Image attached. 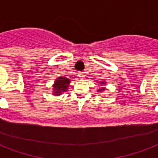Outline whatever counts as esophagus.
Masks as SVG:
<instances>
[{"label":"esophagus","mask_w":158,"mask_h":158,"mask_svg":"<svg viewBox=\"0 0 158 158\" xmlns=\"http://www.w3.org/2000/svg\"><path fill=\"white\" fill-rule=\"evenodd\" d=\"M78 74H79V77L80 78V79H84V77L86 76V74H85V73H84V72H79Z\"/></svg>","instance_id":"esophagus-1"}]
</instances>
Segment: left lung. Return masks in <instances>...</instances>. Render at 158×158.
<instances>
[{
    "label": "left lung",
    "mask_w": 158,
    "mask_h": 158,
    "mask_svg": "<svg viewBox=\"0 0 158 158\" xmlns=\"http://www.w3.org/2000/svg\"><path fill=\"white\" fill-rule=\"evenodd\" d=\"M100 85H101V86H103L104 84H106V82L105 81H103V82H100ZM104 90H105V88H104V87H102V88H101V89H99L98 90V92H102V91H104Z\"/></svg>",
    "instance_id": "1"
}]
</instances>
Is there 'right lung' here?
I'll return each instance as SVG.
<instances>
[{"instance_id": "right-lung-1", "label": "right lung", "mask_w": 158, "mask_h": 158, "mask_svg": "<svg viewBox=\"0 0 158 158\" xmlns=\"http://www.w3.org/2000/svg\"><path fill=\"white\" fill-rule=\"evenodd\" d=\"M70 80L66 79L65 77H59L58 79H56L54 84H53V95L59 96L61 95L62 93L67 91V89L69 87V84Z\"/></svg>"}]
</instances>
